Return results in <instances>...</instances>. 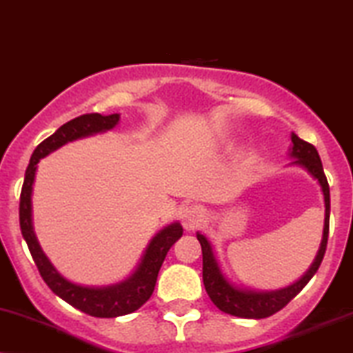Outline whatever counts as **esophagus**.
Returning a JSON list of instances; mask_svg holds the SVG:
<instances>
[{
  "label": "esophagus",
  "mask_w": 353,
  "mask_h": 353,
  "mask_svg": "<svg viewBox=\"0 0 353 353\" xmlns=\"http://www.w3.org/2000/svg\"><path fill=\"white\" fill-rule=\"evenodd\" d=\"M180 218H181V225L185 226V230L192 231V230H196V228L201 225L203 218H205V211H203L201 206L188 205L181 208Z\"/></svg>",
  "instance_id": "esophagus-1"
}]
</instances>
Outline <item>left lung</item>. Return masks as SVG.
Instances as JSON below:
<instances>
[{
  "label": "left lung",
  "instance_id": "1",
  "mask_svg": "<svg viewBox=\"0 0 353 353\" xmlns=\"http://www.w3.org/2000/svg\"><path fill=\"white\" fill-rule=\"evenodd\" d=\"M292 150L291 157L296 159L294 163L304 167L322 186V193H324L325 201V223H324V236H322L321 250H319L316 261L310 266V269L305 272L304 277H301L296 284L289 285V288L279 289V291L271 292H256L248 291V289H238L233 284H230L225 279V276L219 271V266L213 256V250H211L208 239L205 236L198 233L196 238L201 244L203 252V284H205L206 292H208L210 299L223 312L231 314V316L243 317V319H264L272 316V314L279 312L281 309L291 302L294 297L299 294L305 284L312 279L316 274L319 266H321L322 259H324L325 250H327V239H329V216H330V190L327 178L322 168L321 157L312 143L305 142L292 134Z\"/></svg>",
  "mask_w": 353,
  "mask_h": 353
}]
</instances>
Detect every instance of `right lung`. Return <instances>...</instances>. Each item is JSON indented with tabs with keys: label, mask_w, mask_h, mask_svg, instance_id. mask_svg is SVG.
<instances>
[{
	"label": "right lung",
	"mask_w": 353,
	"mask_h": 353,
	"mask_svg": "<svg viewBox=\"0 0 353 353\" xmlns=\"http://www.w3.org/2000/svg\"><path fill=\"white\" fill-rule=\"evenodd\" d=\"M119 119V114H84L61 125L51 137H48V139L37 145L36 150L32 152L19 196L21 233H23L24 241L28 243L29 252H31L37 271H39L44 283L49 285V289L56 296H59L62 301H65L72 307L82 310V312L89 314L92 317L105 319L125 316V314L134 312V310L140 309L145 302L150 299L165 256H167L170 248L181 238L183 228L180 226V223H173V225L161 230L148 244L142 263L139 264L137 271L127 281L115 285H109V288H84V285L72 284L68 279H64L54 269L49 259L46 258L43 250H41L34 231H32L31 192L32 183H34L36 165L43 157L49 155V153L62 147L64 143L81 139V137L110 130L112 127L117 125Z\"/></svg>",
	"instance_id": "add662e5"
}]
</instances>
